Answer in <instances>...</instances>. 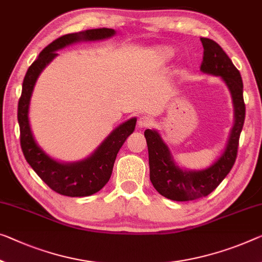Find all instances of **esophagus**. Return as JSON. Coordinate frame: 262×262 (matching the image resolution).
I'll list each match as a JSON object with an SVG mask.
<instances>
[{
  "label": "esophagus",
  "instance_id": "esophagus-1",
  "mask_svg": "<svg viewBox=\"0 0 262 262\" xmlns=\"http://www.w3.org/2000/svg\"><path fill=\"white\" fill-rule=\"evenodd\" d=\"M154 125V119L148 116H140L138 119V126L140 128H145V127H150Z\"/></svg>",
  "mask_w": 262,
  "mask_h": 262
}]
</instances>
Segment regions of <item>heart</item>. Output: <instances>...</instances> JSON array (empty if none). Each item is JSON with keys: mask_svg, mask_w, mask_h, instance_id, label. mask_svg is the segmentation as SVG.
<instances>
[{"mask_svg": "<svg viewBox=\"0 0 262 262\" xmlns=\"http://www.w3.org/2000/svg\"><path fill=\"white\" fill-rule=\"evenodd\" d=\"M172 56V50L167 49V48H162V49L155 51V57L162 61H166Z\"/></svg>", "mask_w": 262, "mask_h": 262, "instance_id": "1", "label": "heart"}]
</instances>
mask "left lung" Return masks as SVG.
Listing matches in <instances>:
<instances>
[{
  "label": "left lung",
  "instance_id": "1",
  "mask_svg": "<svg viewBox=\"0 0 262 262\" xmlns=\"http://www.w3.org/2000/svg\"><path fill=\"white\" fill-rule=\"evenodd\" d=\"M204 47L200 70L220 76L231 91L234 104L235 122L225 152L216 162L204 171H183L173 162L168 147L158 132L145 130L150 165V180L154 187L165 198L188 201L204 198L219 186L232 170L238 156L239 139L243 130L246 106L244 102V84L240 72L218 43L210 38H200Z\"/></svg>",
  "mask_w": 262,
  "mask_h": 262
}]
</instances>
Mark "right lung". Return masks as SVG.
Returning a JSON list of instances; mask_svg holds the SVG:
<instances>
[{
    "label": "right lung",
    "mask_w": 262,
    "mask_h": 262,
    "mask_svg": "<svg viewBox=\"0 0 262 262\" xmlns=\"http://www.w3.org/2000/svg\"><path fill=\"white\" fill-rule=\"evenodd\" d=\"M115 34L114 29L98 28L82 33L63 35L41 51L28 69L23 79L22 94L18 100L17 119L19 124V142L28 164L33 167L52 191L68 196H86L98 192L110 179L119 148L136 127V118L124 123L104 140L90 158L76 164H59L49 158L37 146L31 134L28 110L36 79L48 63L57 56L56 50L80 39H103Z\"/></svg>",
    "instance_id": "1"
}]
</instances>
